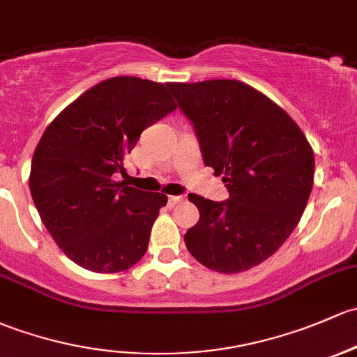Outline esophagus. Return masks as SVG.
I'll return each instance as SVG.
<instances>
[{"instance_id":"obj_1","label":"esophagus","mask_w":357,"mask_h":357,"mask_svg":"<svg viewBox=\"0 0 357 357\" xmlns=\"http://www.w3.org/2000/svg\"><path fill=\"white\" fill-rule=\"evenodd\" d=\"M181 202H185V197H181V195H172V197H169V204L171 205L181 204Z\"/></svg>"}]
</instances>
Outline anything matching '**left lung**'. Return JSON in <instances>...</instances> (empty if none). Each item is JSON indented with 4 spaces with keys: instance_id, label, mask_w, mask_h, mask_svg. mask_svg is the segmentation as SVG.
I'll list each match as a JSON object with an SVG mask.
<instances>
[{
    "instance_id": "8db88e82",
    "label": "left lung",
    "mask_w": 357,
    "mask_h": 357,
    "mask_svg": "<svg viewBox=\"0 0 357 357\" xmlns=\"http://www.w3.org/2000/svg\"><path fill=\"white\" fill-rule=\"evenodd\" d=\"M200 142L205 166L229 200L188 195L200 219L185 234L204 267L239 273L272 257L291 236L313 188L314 155L294 119L265 93L239 80L171 82Z\"/></svg>"
}]
</instances>
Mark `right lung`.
Segmentation results:
<instances>
[{"label":"right lung","instance_id":"1","mask_svg":"<svg viewBox=\"0 0 357 357\" xmlns=\"http://www.w3.org/2000/svg\"><path fill=\"white\" fill-rule=\"evenodd\" d=\"M176 109L167 84L114 77L65 107L37 144L29 186L56 245L80 267L116 273L149 248L164 193L116 181L142 131Z\"/></svg>","mask_w":357,"mask_h":357}]
</instances>
